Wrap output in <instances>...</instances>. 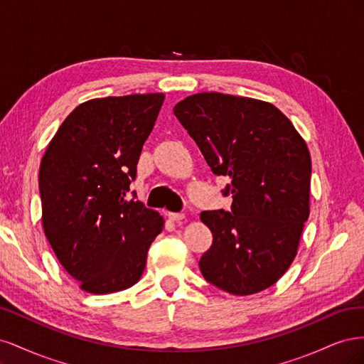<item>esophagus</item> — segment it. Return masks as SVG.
I'll return each mask as SVG.
<instances>
[{
	"label": "esophagus",
	"instance_id": "34e87169",
	"mask_svg": "<svg viewBox=\"0 0 364 364\" xmlns=\"http://www.w3.org/2000/svg\"><path fill=\"white\" fill-rule=\"evenodd\" d=\"M168 218L171 220V222H182V220L185 218V214L183 213H168Z\"/></svg>",
	"mask_w": 364,
	"mask_h": 364
}]
</instances>
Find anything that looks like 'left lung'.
<instances>
[{"mask_svg": "<svg viewBox=\"0 0 364 364\" xmlns=\"http://www.w3.org/2000/svg\"><path fill=\"white\" fill-rule=\"evenodd\" d=\"M173 112L199 146L230 211H203L213 245L199 261L203 278L232 294L277 282L293 262L310 215L311 158L278 107L249 97L202 92Z\"/></svg>", "mask_w": 364, "mask_h": 364, "instance_id": "left-lung-1", "label": "left lung"}]
</instances>
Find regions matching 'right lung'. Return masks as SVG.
<instances>
[{
	"label": "right lung",
	"instance_id": "add662e5",
	"mask_svg": "<svg viewBox=\"0 0 364 364\" xmlns=\"http://www.w3.org/2000/svg\"><path fill=\"white\" fill-rule=\"evenodd\" d=\"M164 94L94 98L65 118L39 168L42 226L80 289L106 294L136 284L164 218L126 199Z\"/></svg>",
	"mask_w": 364,
	"mask_h": 364
}]
</instances>
